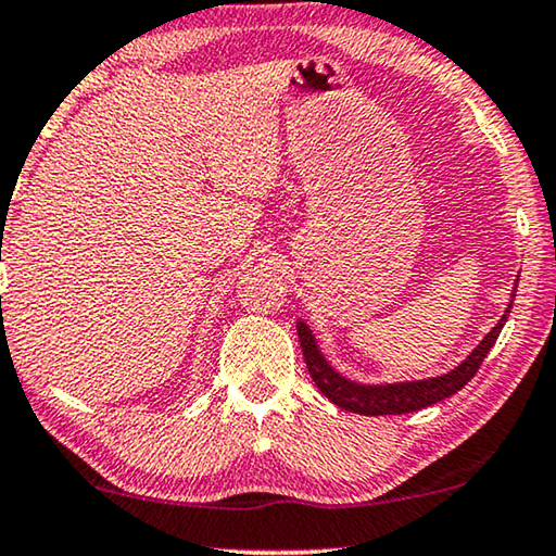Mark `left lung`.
I'll return each instance as SVG.
<instances>
[{"label":"left lung","instance_id":"left-lung-1","mask_svg":"<svg viewBox=\"0 0 556 556\" xmlns=\"http://www.w3.org/2000/svg\"><path fill=\"white\" fill-rule=\"evenodd\" d=\"M511 302H515V294H511ZM511 304L507 312L502 314V319L496 321V327L486 334L475 352L464 359L457 369L446 371L442 377L421 379V382H400V384H357L350 382V379L337 375L334 369L329 367L327 359L321 357L317 339L312 337L309 327L304 321H296V334H300L302 342V354L306 362V369L314 379V384L319 387V392L327 396L329 402H334L337 407L346 412L364 414V417H384V414H407L425 409L429 404H437L446 400V396L457 394L459 389L469 382L471 377L477 375V369L482 367L486 354L500 337L504 321L509 317Z\"/></svg>","mask_w":556,"mask_h":556}]
</instances>
